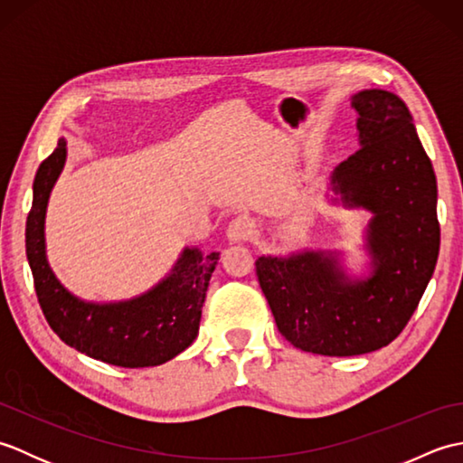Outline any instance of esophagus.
Returning <instances> with one entry per match:
<instances>
[{"label": "esophagus", "mask_w": 463, "mask_h": 463, "mask_svg": "<svg viewBox=\"0 0 463 463\" xmlns=\"http://www.w3.org/2000/svg\"><path fill=\"white\" fill-rule=\"evenodd\" d=\"M252 234H254V221L247 214L237 216V219L229 224V229H226V237H229L231 242L249 241Z\"/></svg>", "instance_id": "1"}]
</instances>
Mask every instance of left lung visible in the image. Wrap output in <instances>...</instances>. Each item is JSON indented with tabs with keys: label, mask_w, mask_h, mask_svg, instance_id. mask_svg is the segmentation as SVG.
Here are the masks:
<instances>
[{
	"label": "left lung",
	"mask_w": 463,
	"mask_h": 463,
	"mask_svg": "<svg viewBox=\"0 0 463 463\" xmlns=\"http://www.w3.org/2000/svg\"><path fill=\"white\" fill-rule=\"evenodd\" d=\"M360 149L330 176L332 203L364 209L370 270L352 277L340 250L262 254L257 277L280 334L322 356H358L404 330L439 252L438 184L414 119L398 95L364 90L350 97Z\"/></svg>",
	"instance_id": "left-lung-1"
}]
</instances>
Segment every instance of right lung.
Returning <instances> with one entry per match:
<instances>
[{"label":"right lung","mask_w":463,"mask_h":463,"mask_svg":"<svg viewBox=\"0 0 463 463\" xmlns=\"http://www.w3.org/2000/svg\"><path fill=\"white\" fill-rule=\"evenodd\" d=\"M67 159V141L39 165L25 226V252L39 307L67 346L121 368L159 366L179 356L199 334L203 304L219 252L184 247L163 280L139 297L90 302L69 292L53 274L45 249L49 194Z\"/></svg>","instance_id":"add662e5"}]
</instances>
